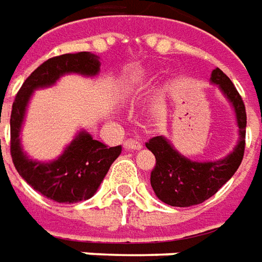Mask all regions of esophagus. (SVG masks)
I'll return each instance as SVG.
<instances>
[{
    "mask_svg": "<svg viewBox=\"0 0 262 262\" xmlns=\"http://www.w3.org/2000/svg\"><path fill=\"white\" fill-rule=\"evenodd\" d=\"M124 148L125 149H141L142 148V144L140 141H137V140H133V138H129L127 141L124 142Z\"/></svg>",
    "mask_w": 262,
    "mask_h": 262,
    "instance_id": "esophagus-1",
    "label": "esophagus"
}]
</instances>
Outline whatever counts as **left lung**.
Masks as SVG:
<instances>
[{
  "label": "left lung",
  "instance_id": "1",
  "mask_svg": "<svg viewBox=\"0 0 262 262\" xmlns=\"http://www.w3.org/2000/svg\"><path fill=\"white\" fill-rule=\"evenodd\" d=\"M211 81L221 88L235 110L239 142L224 160L196 162L178 154L161 135L151 138L145 144L155 155V165L151 171V187L162 203L172 207H191L208 200L235 174L244 157L247 127L244 101L231 79L220 68L212 71Z\"/></svg>",
  "mask_w": 262,
  "mask_h": 262
}]
</instances>
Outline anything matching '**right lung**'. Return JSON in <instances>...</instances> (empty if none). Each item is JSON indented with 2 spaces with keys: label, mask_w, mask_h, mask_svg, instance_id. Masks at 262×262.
I'll return each instance as SVG.
<instances>
[{
  "label": "right lung",
  "mask_w": 262,
  "mask_h": 262,
  "mask_svg": "<svg viewBox=\"0 0 262 262\" xmlns=\"http://www.w3.org/2000/svg\"><path fill=\"white\" fill-rule=\"evenodd\" d=\"M100 70L98 57L90 52L62 54L47 59L25 79L15 95L11 110V158L18 174L32 188L52 201L73 204L88 200L95 194L104 177L122 151L121 145L107 147L88 133H79L64 154L52 162L30 160L21 149L19 131L25 108L34 90L52 85L68 73L95 75Z\"/></svg>",
  "instance_id": "add662e5"
}]
</instances>
